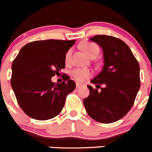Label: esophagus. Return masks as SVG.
Masks as SVG:
<instances>
[{"label":"esophagus","instance_id":"34e87169","mask_svg":"<svg viewBox=\"0 0 152 152\" xmlns=\"http://www.w3.org/2000/svg\"><path fill=\"white\" fill-rule=\"evenodd\" d=\"M83 85L81 83H76V88H80V87H82Z\"/></svg>","mask_w":152,"mask_h":152}]
</instances>
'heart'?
Here are the masks:
<instances>
[{
    "mask_svg": "<svg viewBox=\"0 0 152 152\" xmlns=\"http://www.w3.org/2000/svg\"><path fill=\"white\" fill-rule=\"evenodd\" d=\"M81 49H83L86 55L89 58L96 57L99 53V47L97 44L89 41H85L81 44ZM72 55V49H69L65 55L66 62L68 63ZM72 75L78 82H83L85 80L88 79L92 75V72L91 70L86 68H78L73 70L72 72Z\"/></svg>",
    "mask_w": 152,
    "mask_h": 152,
    "instance_id": "obj_1",
    "label": "heart"
}]
</instances>
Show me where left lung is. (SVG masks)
<instances>
[{"mask_svg": "<svg viewBox=\"0 0 152 152\" xmlns=\"http://www.w3.org/2000/svg\"><path fill=\"white\" fill-rule=\"evenodd\" d=\"M89 40L103 49L104 66L91 80L97 88L87 86L89 95L83 100V105L94 121L111 124L124 118L133 106L140 87V66L130 48L121 39L101 34ZM100 85L104 86L101 88Z\"/></svg>", "mask_w": 152, "mask_h": 152, "instance_id": "1", "label": "left lung"}]
</instances>
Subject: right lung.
<instances>
[{
    "instance_id": "right-lung-1",
    "label": "right lung",
    "mask_w": 152,
    "mask_h": 152,
    "mask_svg": "<svg viewBox=\"0 0 152 152\" xmlns=\"http://www.w3.org/2000/svg\"><path fill=\"white\" fill-rule=\"evenodd\" d=\"M75 40H45L27 43L12 65L11 86L22 110L38 121L59 115L75 83L66 75L61 83L52 82L65 68V55Z\"/></svg>"
}]
</instances>
